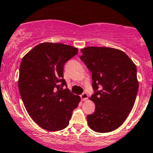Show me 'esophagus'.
<instances>
[{
	"instance_id": "1",
	"label": "esophagus",
	"mask_w": 153,
	"mask_h": 153,
	"mask_svg": "<svg viewBox=\"0 0 153 153\" xmlns=\"http://www.w3.org/2000/svg\"><path fill=\"white\" fill-rule=\"evenodd\" d=\"M81 99L82 101H86L88 100V94L86 93H83L81 95Z\"/></svg>"
}]
</instances>
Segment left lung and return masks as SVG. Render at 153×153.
Masks as SVG:
<instances>
[{
    "label": "left lung",
    "instance_id": "left-lung-1",
    "mask_svg": "<svg viewBox=\"0 0 153 153\" xmlns=\"http://www.w3.org/2000/svg\"><path fill=\"white\" fill-rule=\"evenodd\" d=\"M80 51V59L92 72L95 91L90 98L95 111L87 116L88 124L97 133L111 132L124 123L135 104L138 90L136 65L116 48L88 46Z\"/></svg>",
    "mask_w": 153,
    "mask_h": 153
}]
</instances>
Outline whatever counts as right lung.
<instances>
[{
    "mask_svg": "<svg viewBox=\"0 0 153 153\" xmlns=\"http://www.w3.org/2000/svg\"><path fill=\"white\" fill-rule=\"evenodd\" d=\"M78 48L62 43L42 42L23 57L18 88L30 117L40 127L59 131L68 127L79 96L63 89V67Z\"/></svg>",
    "mask_w": 153,
    "mask_h": 153,
    "instance_id": "right-lung-1",
    "label": "right lung"
}]
</instances>
